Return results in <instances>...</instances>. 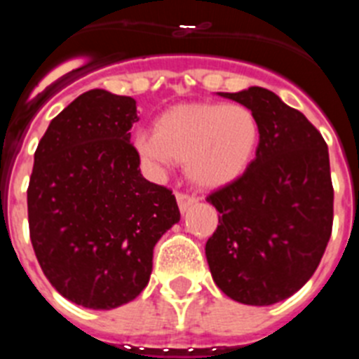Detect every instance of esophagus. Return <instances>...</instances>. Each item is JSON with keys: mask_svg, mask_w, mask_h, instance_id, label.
Instances as JSON below:
<instances>
[{"mask_svg": "<svg viewBox=\"0 0 359 359\" xmlns=\"http://www.w3.org/2000/svg\"><path fill=\"white\" fill-rule=\"evenodd\" d=\"M176 199H177V207H180V212H182V214H185V212L196 203L194 196L183 194V192H177Z\"/></svg>", "mask_w": 359, "mask_h": 359, "instance_id": "34e87169", "label": "esophagus"}]
</instances>
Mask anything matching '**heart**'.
<instances>
[{"label":"heart","instance_id":"obj_1","mask_svg":"<svg viewBox=\"0 0 359 359\" xmlns=\"http://www.w3.org/2000/svg\"><path fill=\"white\" fill-rule=\"evenodd\" d=\"M261 140V123L241 104H182L161 113L154 133L136 136V151L154 167L185 163L190 182L221 189L239 180L252 163Z\"/></svg>","mask_w":359,"mask_h":359}]
</instances>
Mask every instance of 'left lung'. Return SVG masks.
I'll return each mask as SVG.
<instances>
[{
  "instance_id": "8db88e82",
  "label": "left lung",
  "mask_w": 359,
  "mask_h": 359,
  "mask_svg": "<svg viewBox=\"0 0 359 359\" xmlns=\"http://www.w3.org/2000/svg\"><path fill=\"white\" fill-rule=\"evenodd\" d=\"M219 95L255 113L261 140L246 172L207 198L219 212L205 246L208 268L231 300L271 306L313 277L331 237L327 144L273 91L252 86Z\"/></svg>"
}]
</instances>
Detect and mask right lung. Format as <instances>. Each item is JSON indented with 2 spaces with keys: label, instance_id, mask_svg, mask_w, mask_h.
<instances>
[{
  "label": "right lung",
  "instance_id": "right-lung-1",
  "mask_svg": "<svg viewBox=\"0 0 359 359\" xmlns=\"http://www.w3.org/2000/svg\"><path fill=\"white\" fill-rule=\"evenodd\" d=\"M136 100L82 93L50 122L34 154L30 239L43 273L69 302L115 309L147 286L152 250L180 208L147 182L129 129Z\"/></svg>",
  "mask_w": 359,
  "mask_h": 359
}]
</instances>
